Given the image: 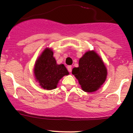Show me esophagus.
Wrapping results in <instances>:
<instances>
[{"mask_svg": "<svg viewBox=\"0 0 133 133\" xmlns=\"http://www.w3.org/2000/svg\"><path fill=\"white\" fill-rule=\"evenodd\" d=\"M67 69H68V70H69V72H71V71H72V66H68Z\"/></svg>", "mask_w": 133, "mask_h": 133, "instance_id": "34e87169", "label": "esophagus"}]
</instances>
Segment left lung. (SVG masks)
Segmentation results:
<instances>
[{
    "label": "left lung",
    "instance_id": "obj_1",
    "mask_svg": "<svg viewBox=\"0 0 133 133\" xmlns=\"http://www.w3.org/2000/svg\"><path fill=\"white\" fill-rule=\"evenodd\" d=\"M82 90L87 92L97 91L107 77V70L101 56L95 50H88L78 61V66L72 69Z\"/></svg>",
    "mask_w": 133,
    "mask_h": 133
}]
</instances>
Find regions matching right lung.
<instances>
[{"label": "right lung", "instance_id": "right-lung-1", "mask_svg": "<svg viewBox=\"0 0 133 133\" xmlns=\"http://www.w3.org/2000/svg\"><path fill=\"white\" fill-rule=\"evenodd\" d=\"M33 73L36 82L46 90L56 89L60 80L69 75L64 64L56 63L50 48H46L35 61Z\"/></svg>", "mask_w": 133, "mask_h": 133}]
</instances>
